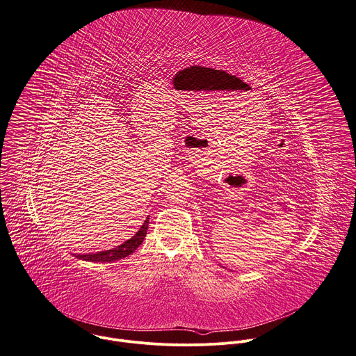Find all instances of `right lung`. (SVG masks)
<instances>
[{
    "mask_svg": "<svg viewBox=\"0 0 356 356\" xmlns=\"http://www.w3.org/2000/svg\"><path fill=\"white\" fill-rule=\"evenodd\" d=\"M147 228H148V217L145 218V221L143 222L140 229L135 234V236H132L131 239H128L127 242H124L122 245L110 249V250H104V252H97V253H89V254H74L76 259L81 260H86V261H100V263H110V261H115L120 259H124L129 254H132L144 241V236L147 234Z\"/></svg>",
    "mask_w": 356,
    "mask_h": 356,
    "instance_id": "obj_1",
    "label": "right lung"
}]
</instances>
